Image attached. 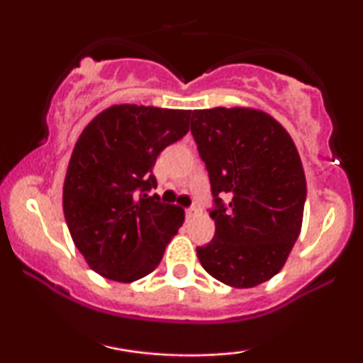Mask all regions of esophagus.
I'll return each mask as SVG.
<instances>
[{"mask_svg": "<svg viewBox=\"0 0 363 363\" xmlns=\"http://www.w3.org/2000/svg\"><path fill=\"white\" fill-rule=\"evenodd\" d=\"M194 213H198V208H196V206L186 208V216H193Z\"/></svg>", "mask_w": 363, "mask_h": 363, "instance_id": "1", "label": "esophagus"}]
</instances>
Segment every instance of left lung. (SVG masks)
Here are the masks:
<instances>
[{"mask_svg": "<svg viewBox=\"0 0 363 363\" xmlns=\"http://www.w3.org/2000/svg\"><path fill=\"white\" fill-rule=\"evenodd\" d=\"M191 133L213 194L215 235L196 249L199 262L234 289L268 281L302 227L307 186L294 141L272 116L242 107L193 111Z\"/></svg>", "mask_w": 363, "mask_h": 363, "instance_id": "left-lung-1", "label": "left lung"}]
</instances>
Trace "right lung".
<instances>
[{"instance_id": "right-lung-1", "label": "right lung", "mask_w": 363, "mask_h": 363, "mask_svg": "<svg viewBox=\"0 0 363 363\" xmlns=\"http://www.w3.org/2000/svg\"><path fill=\"white\" fill-rule=\"evenodd\" d=\"M191 111L114 106L83 129L74 145L62 210L85 261L104 278L136 281L160 264L184 222V210L162 203L153 165L189 131Z\"/></svg>"}]
</instances>
